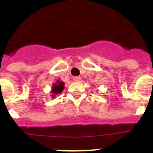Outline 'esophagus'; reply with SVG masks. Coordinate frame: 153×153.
<instances>
[{
	"instance_id": "obj_1",
	"label": "esophagus",
	"mask_w": 153,
	"mask_h": 153,
	"mask_svg": "<svg viewBox=\"0 0 153 153\" xmlns=\"http://www.w3.org/2000/svg\"><path fill=\"white\" fill-rule=\"evenodd\" d=\"M81 79V77L80 76H74V81H79Z\"/></svg>"
}]
</instances>
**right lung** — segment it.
Masks as SVG:
<instances>
[{
	"label": "right lung",
	"mask_w": 153,
	"mask_h": 153,
	"mask_svg": "<svg viewBox=\"0 0 153 153\" xmlns=\"http://www.w3.org/2000/svg\"><path fill=\"white\" fill-rule=\"evenodd\" d=\"M63 89L64 83L62 81L60 82L59 80H58V81L56 82V83H55L53 85V87H52V91H51V93H52V97H54L56 94H60V93L63 91Z\"/></svg>",
	"instance_id": "right-lung-1"
}]
</instances>
